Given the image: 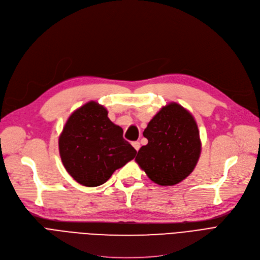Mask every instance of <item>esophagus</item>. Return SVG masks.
Wrapping results in <instances>:
<instances>
[{"instance_id":"esophagus-1","label":"esophagus","mask_w":260,"mask_h":260,"mask_svg":"<svg viewBox=\"0 0 260 260\" xmlns=\"http://www.w3.org/2000/svg\"><path fill=\"white\" fill-rule=\"evenodd\" d=\"M132 145L134 146V148L138 151L139 150V148H140V142H138V141H134L133 143H132Z\"/></svg>"}]
</instances>
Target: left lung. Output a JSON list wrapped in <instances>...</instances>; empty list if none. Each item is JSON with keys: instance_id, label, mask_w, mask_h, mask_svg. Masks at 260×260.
<instances>
[{"instance_id": "left-lung-1", "label": "left lung", "mask_w": 260, "mask_h": 260, "mask_svg": "<svg viewBox=\"0 0 260 260\" xmlns=\"http://www.w3.org/2000/svg\"><path fill=\"white\" fill-rule=\"evenodd\" d=\"M136 162L147 177L161 186L182 182L193 171L202 150L193 116L179 103L170 102L149 121Z\"/></svg>"}]
</instances>
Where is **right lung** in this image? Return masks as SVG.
I'll list each match as a JSON object with an SVG mask.
<instances>
[{"label":"right lung","mask_w":260,"mask_h":260,"mask_svg":"<svg viewBox=\"0 0 260 260\" xmlns=\"http://www.w3.org/2000/svg\"><path fill=\"white\" fill-rule=\"evenodd\" d=\"M58 147L68 174L86 187L106 183L137 153L123 139V129L114 124L107 109L95 101L85 103L69 117Z\"/></svg>","instance_id":"1"}]
</instances>
